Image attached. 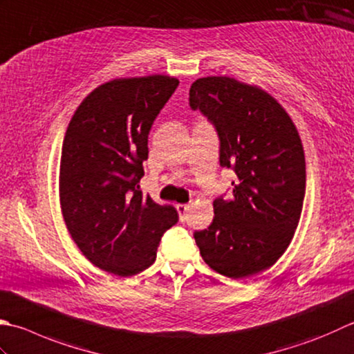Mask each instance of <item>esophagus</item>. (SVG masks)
<instances>
[{"instance_id":"esophagus-1","label":"esophagus","mask_w":354,"mask_h":354,"mask_svg":"<svg viewBox=\"0 0 354 354\" xmlns=\"http://www.w3.org/2000/svg\"><path fill=\"white\" fill-rule=\"evenodd\" d=\"M176 210H178V213H179V219L184 221L187 219V212L190 210V205H187V204H178L176 205Z\"/></svg>"}]
</instances>
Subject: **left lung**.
I'll list each match as a JSON object with an SVG mask.
<instances>
[{
    "label": "left lung",
    "instance_id": "left-lung-1",
    "mask_svg": "<svg viewBox=\"0 0 354 354\" xmlns=\"http://www.w3.org/2000/svg\"><path fill=\"white\" fill-rule=\"evenodd\" d=\"M189 95L192 110L216 130L221 167L236 175L233 195L213 201V223L193 236L214 272L250 278L281 258L299 223L306 195L299 133L272 95L234 78H199Z\"/></svg>",
    "mask_w": 354,
    "mask_h": 354
}]
</instances>
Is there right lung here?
<instances>
[{
    "label": "right lung",
    "instance_id": "add662e5",
    "mask_svg": "<svg viewBox=\"0 0 354 354\" xmlns=\"http://www.w3.org/2000/svg\"><path fill=\"white\" fill-rule=\"evenodd\" d=\"M179 81L150 75L96 87L68 124L61 151L59 201L67 230L93 266L133 276L156 259L178 223L173 205L140 190L149 133Z\"/></svg>",
    "mask_w": 354,
    "mask_h": 354
}]
</instances>
